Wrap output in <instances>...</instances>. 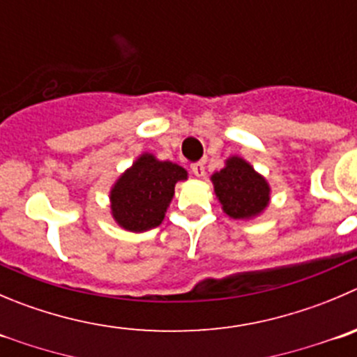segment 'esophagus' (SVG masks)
<instances>
[{"instance_id": "34e87169", "label": "esophagus", "mask_w": 357, "mask_h": 357, "mask_svg": "<svg viewBox=\"0 0 357 357\" xmlns=\"http://www.w3.org/2000/svg\"><path fill=\"white\" fill-rule=\"evenodd\" d=\"M191 172L195 173V176H203L205 175V165L203 162H195V165H191Z\"/></svg>"}]
</instances>
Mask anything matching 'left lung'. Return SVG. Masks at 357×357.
<instances>
[{
  "label": "left lung",
  "mask_w": 357,
  "mask_h": 357,
  "mask_svg": "<svg viewBox=\"0 0 357 357\" xmlns=\"http://www.w3.org/2000/svg\"><path fill=\"white\" fill-rule=\"evenodd\" d=\"M220 208L235 220L259 217L271 202V188L259 172L240 155H229L224 168L210 176Z\"/></svg>",
  "instance_id": "8db88e82"
}]
</instances>
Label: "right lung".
Returning <instances> with one entry per match:
<instances>
[{
    "mask_svg": "<svg viewBox=\"0 0 357 357\" xmlns=\"http://www.w3.org/2000/svg\"><path fill=\"white\" fill-rule=\"evenodd\" d=\"M188 181V169L144 152L110 188V213L117 226L131 233L154 229L165 220L176 182Z\"/></svg>",
    "mask_w": 357,
    "mask_h": 357,
    "instance_id": "right-lung-1",
    "label": "right lung"
}]
</instances>
